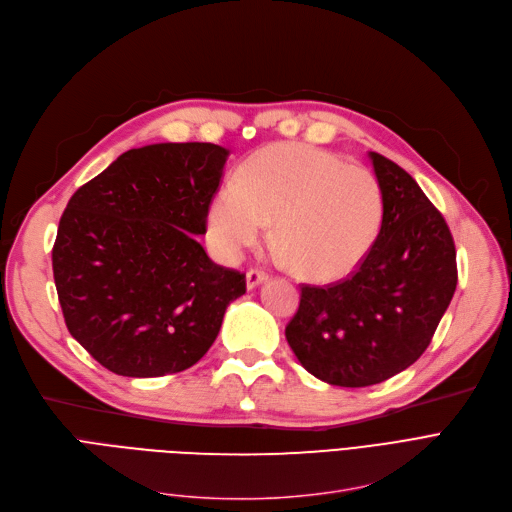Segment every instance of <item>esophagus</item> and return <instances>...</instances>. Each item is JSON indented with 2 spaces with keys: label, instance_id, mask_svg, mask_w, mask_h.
I'll return each mask as SVG.
<instances>
[{
  "label": "esophagus",
  "instance_id": "34e87169",
  "mask_svg": "<svg viewBox=\"0 0 512 512\" xmlns=\"http://www.w3.org/2000/svg\"><path fill=\"white\" fill-rule=\"evenodd\" d=\"M265 280H267V274L263 270H249L247 272V288H255Z\"/></svg>",
  "mask_w": 512,
  "mask_h": 512
}]
</instances>
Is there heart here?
Instances as JSON below:
<instances>
[{
    "label": "heart",
    "mask_w": 512,
    "mask_h": 512,
    "mask_svg": "<svg viewBox=\"0 0 512 512\" xmlns=\"http://www.w3.org/2000/svg\"><path fill=\"white\" fill-rule=\"evenodd\" d=\"M384 218L380 180L326 149L280 143L257 151L215 193L207 232L224 259L257 245L267 222L290 270L311 282L351 276Z\"/></svg>",
    "instance_id": "1"
}]
</instances>
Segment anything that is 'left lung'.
Masks as SVG:
<instances>
[{"label":"left lung","mask_w":512,"mask_h":512,"mask_svg":"<svg viewBox=\"0 0 512 512\" xmlns=\"http://www.w3.org/2000/svg\"><path fill=\"white\" fill-rule=\"evenodd\" d=\"M384 195L378 238L346 280L301 286L286 340L317 380L342 388L380 384L413 365L456 290L454 240L419 184L371 151Z\"/></svg>","instance_id":"left-lung-1"}]
</instances>
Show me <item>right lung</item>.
<instances>
[{
  "label": "right lung",
  "instance_id": "obj_1",
  "mask_svg": "<svg viewBox=\"0 0 512 512\" xmlns=\"http://www.w3.org/2000/svg\"><path fill=\"white\" fill-rule=\"evenodd\" d=\"M228 149L157 143L122 153L72 195L51 251L68 332L105 369L159 378L218 338L245 274L199 245Z\"/></svg>",
  "mask_w": 512,
  "mask_h": 512
}]
</instances>
